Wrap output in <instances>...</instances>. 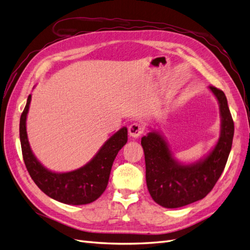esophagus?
I'll return each mask as SVG.
<instances>
[{
    "mask_svg": "<svg viewBox=\"0 0 250 250\" xmlns=\"http://www.w3.org/2000/svg\"><path fill=\"white\" fill-rule=\"evenodd\" d=\"M143 131H144L143 126L138 122H134L131 125H129V127H128V132H129V135L131 138H134V139L139 138L140 135L143 133Z\"/></svg>",
    "mask_w": 250,
    "mask_h": 250,
    "instance_id": "esophagus-1",
    "label": "esophagus"
}]
</instances>
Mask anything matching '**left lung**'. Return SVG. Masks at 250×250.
Listing matches in <instances>:
<instances>
[{
  "instance_id": "obj_1",
  "label": "left lung",
  "mask_w": 250,
  "mask_h": 250,
  "mask_svg": "<svg viewBox=\"0 0 250 250\" xmlns=\"http://www.w3.org/2000/svg\"><path fill=\"white\" fill-rule=\"evenodd\" d=\"M219 104L220 135L214 148L200 160L184 164L174 157L167 140L158 130L142 138L146 183L152 199L167 208L198 201L211 191L225 168L233 138V121L222 90L208 86Z\"/></svg>"
}]
</instances>
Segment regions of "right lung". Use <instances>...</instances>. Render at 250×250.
Returning a JSON list of instances; mask_svg holds the SVG:
<instances>
[{"label": "right lung", "instance_id": "add662e5", "mask_svg": "<svg viewBox=\"0 0 250 250\" xmlns=\"http://www.w3.org/2000/svg\"><path fill=\"white\" fill-rule=\"evenodd\" d=\"M30 103L31 95L21 116L20 139L26 168L36 186L49 197L65 204L81 206L97 200L107 187L113 161L127 143V128L122 127L111 135L81 168L70 172L51 171L37 160L30 147L26 128Z\"/></svg>", "mask_w": 250, "mask_h": 250}]
</instances>
